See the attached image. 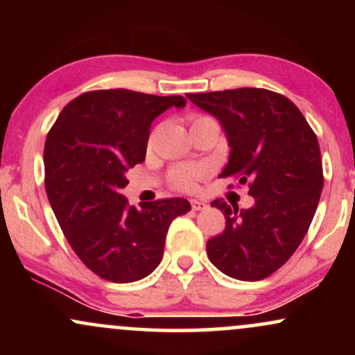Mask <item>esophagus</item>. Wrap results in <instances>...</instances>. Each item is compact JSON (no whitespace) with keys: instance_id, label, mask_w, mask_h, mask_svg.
<instances>
[{"instance_id":"obj_1","label":"esophagus","mask_w":355,"mask_h":355,"mask_svg":"<svg viewBox=\"0 0 355 355\" xmlns=\"http://www.w3.org/2000/svg\"><path fill=\"white\" fill-rule=\"evenodd\" d=\"M190 203H191V209H193L195 211H198V210H205L207 207V202L205 200H200V198H193V200H190Z\"/></svg>"}]
</instances>
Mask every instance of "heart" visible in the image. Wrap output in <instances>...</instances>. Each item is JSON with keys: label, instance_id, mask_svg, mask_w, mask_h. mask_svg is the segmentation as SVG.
Here are the masks:
<instances>
[{"label": "heart", "instance_id": "b5f03b06", "mask_svg": "<svg viewBox=\"0 0 355 355\" xmlns=\"http://www.w3.org/2000/svg\"><path fill=\"white\" fill-rule=\"evenodd\" d=\"M202 177L203 170L198 168V166H177L170 173V182H172L173 187H177L180 190H191L195 189V185H197V182Z\"/></svg>", "mask_w": 355, "mask_h": 355}]
</instances>
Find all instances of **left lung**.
Returning a JSON list of instances; mask_svg holds the SVG:
<instances>
[{"label":"left lung","instance_id":"1","mask_svg":"<svg viewBox=\"0 0 355 355\" xmlns=\"http://www.w3.org/2000/svg\"><path fill=\"white\" fill-rule=\"evenodd\" d=\"M222 125L230 146L220 177L248 185L250 209L211 202L225 230L207 242L210 262L232 279L255 282L279 270L307 234L324 187L319 141L300 110L263 88L190 93Z\"/></svg>","mask_w":355,"mask_h":355}]
</instances>
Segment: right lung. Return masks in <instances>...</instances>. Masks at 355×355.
Segmentation results:
<instances>
[{
  "label": "right lung",
  "instance_id": "obj_1",
  "mask_svg": "<svg viewBox=\"0 0 355 355\" xmlns=\"http://www.w3.org/2000/svg\"><path fill=\"white\" fill-rule=\"evenodd\" d=\"M183 96L132 89L80 95L56 118L44 144V187L64 237L89 270L115 284L137 282L162 262L170 223L185 198L128 205L126 172L146 155L150 126Z\"/></svg>",
  "mask_w": 355,
  "mask_h": 355
}]
</instances>
